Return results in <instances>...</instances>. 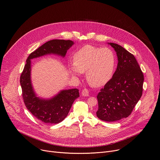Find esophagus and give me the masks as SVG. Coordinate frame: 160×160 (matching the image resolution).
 I'll return each instance as SVG.
<instances>
[{
  "mask_svg": "<svg viewBox=\"0 0 160 160\" xmlns=\"http://www.w3.org/2000/svg\"><path fill=\"white\" fill-rule=\"evenodd\" d=\"M82 95L83 96H89V92L87 89H84L82 90Z\"/></svg>",
  "mask_w": 160,
  "mask_h": 160,
  "instance_id": "obj_1",
  "label": "esophagus"
}]
</instances>
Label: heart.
Here are the masks:
<instances>
[{"label":"heart","mask_w":160,"mask_h":160,"mask_svg":"<svg viewBox=\"0 0 160 160\" xmlns=\"http://www.w3.org/2000/svg\"><path fill=\"white\" fill-rule=\"evenodd\" d=\"M116 65L113 52L109 48L85 45L77 51L70 71L75 76L85 72L88 83L94 87L105 85L112 78Z\"/></svg>","instance_id":"heart-1"}]
</instances>
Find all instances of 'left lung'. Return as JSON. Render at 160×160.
I'll return each mask as SVG.
<instances>
[{
    "instance_id": "obj_1",
    "label": "left lung",
    "mask_w": 160,
    "mask_h": 160,
    "mask_svg": "<svg viewBox=\"0 0 160 160\" xmlns=\"http://www.w3.org/2000/svg\"><path fill=\"white\" fill-rule=\"evenodd\" d=\"M118 57V66L112 78L98 94L97 117L114 122L128 117L140 99L143 74L134 56L121 46L108 43Z\"/></svg>"
}]
</instances>
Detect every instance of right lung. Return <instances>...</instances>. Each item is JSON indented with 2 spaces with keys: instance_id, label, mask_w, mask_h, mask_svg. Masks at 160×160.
<instances>
[{
  "instance_id": "1",
  "label": "right lung",
  "mask_w": 160,
  "mask_h": 160,
  "mask_svg": "<svg viewBox=\"0 0 160 160\" xmlns=\"http://www.w3.org/2000/svg\"><path fill=\"white\" fill-rule=\"evenodd\" d=\"M74 44L71 40L49 41L30 54L20 76L22 96L28 110L40 121L47 124H58L67 117L73 101L79 95L77 88L64 90L49 99L37 96L31 80V60L48 54L64 58L67 51Z\"/></svg>"
}]
</instances>
